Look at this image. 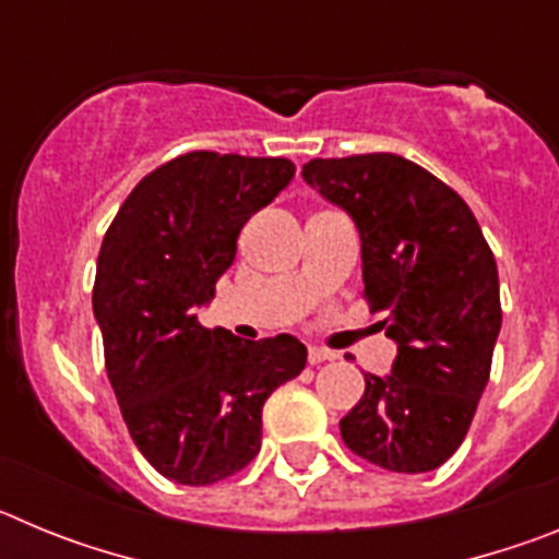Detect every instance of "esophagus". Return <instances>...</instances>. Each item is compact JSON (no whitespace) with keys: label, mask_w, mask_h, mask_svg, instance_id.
Instances as JSON below:
<instances>
[{"label":"esophagus","mask_w":559,"mask_h":559,"mask_svg":"<svg viewBox=\"0 0 559 559\" xmlns=\"http://www.w3.org/2000/svg\"><path fill=\"white\" fill-rule=\"evenodd\" d=\"M335 353H330V349H324V347H310L308 349V360L310 364H322V360H330L333 358Z\"/></svg>","instance_id":"1"}]
</instances>
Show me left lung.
Returning <instances> with one entry per match:
<instances>
[{
	"mask_svg": "<svg viewBox=\"0 0 559 559\" xmlns=\"http://www.w3.org/2000/svg\"><path fill=\"white\" fill-rule=\"evenodd\" d=\"M302 179L355 221L364 296L397 344L389 374H364L344 445L394 473H428L471 428L501 330L498 269L471 206L397 153L310 159Z\"/></svg>",
	"mask_w": 559,
	"mask_h": 559,
	"instance_id": "left-lung-1",
	"label": "left lung"
}]
</instances>
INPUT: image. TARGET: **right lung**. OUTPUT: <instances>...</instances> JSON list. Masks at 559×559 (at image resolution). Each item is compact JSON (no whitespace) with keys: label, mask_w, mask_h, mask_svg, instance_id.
Segmentation results:
<instances>
[{"label":"right lung","mask_w":559,"mask_h":559,"mask_svg":"<svg viewBox=\"0 0 559 559\" xmlns=\"http://www.w3.org/2000/svg\"><path fill=\"white\" fill-rule=\"evenodd\" d=\"M290 159L192 151L147 173L103 237L92 308L128 433L165 478L204 487L260 451L269 394L305 369L299 338L201 328L237 235L294 179Z\"/></svg>","instance_id":"add662e5"}]
</instances>
